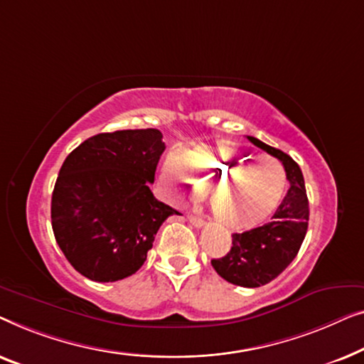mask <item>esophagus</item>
<instances>
[{
  "instance_id": "34e87169",
  "label": "esophagus",
  "mask_w": 364,
  "mask_h": 364,
  "mask_svg": "<svg viewBox=\"0 0 364 364\" xmlns=\"http://www.w3.org/2000/svg\"><path fill=\"white\" fill-rule=\"evenodd\" d=\"M186 219H188L189 223L193 224L194 228H203L204 224H206V223H204V219H203V218H199V216H194V214H188Z\"/></svg>"
}]
</instances>
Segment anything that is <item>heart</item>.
Returning a JSON list of instances; mask_svg holds the SVG:
<instances>
[{"label":"heart","mask_w":364,"mask_h":364,"mask_svg":"<svg viewBox=\"0 0 364 364\" xmlns=\"http://www.w3.org/2000/svg\"><path fill=\"white\" fill-rule=\"evenodd\" d=\"M163 180L181 199L209 188L213 214L224 228L245 231L262 224L282 201L287 171L275 158L234 145H201L163 166ZM235 183L234 188L228 184Z\"/></svg>","instance_id":"1"}]
</instances>
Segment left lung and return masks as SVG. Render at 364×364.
<instances>
[{"mask_svg":"<svg viewBox=\"0 0 364 364\" xmlns=\"http://www.w3.org/2000/svg\"><path fill=\"white\" fill-rule=\"evenodd\" d=\"M247 138L255 146L282 161L290 188L272 221L250 231L232 234L231 250L224 257L213 259L211 264L228 282L255 289L279 277L299 254L309 228V198L300 166L287 153L254 136Z\"/></svg>","mask_w":364,"mask_h":364,"instance_id":"obj_1","label":"left lung"}]
</instances>
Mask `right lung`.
<instances>
[{
    "label": "right lung",
    "mask_w": 364,
    "mask_h": 364,
    "mask_svg": "<svg viewBox=\"0 0 364 364\" xmlns=\"http://www.w3.org/2000/svg\"><path fill=\"white\" fill-rule=\"evenodd\" d=\"M156 129L99 133L69 153L50 201L54 237L70 265L94 282L130 277L158 229L178 211L153 196L165 151Z\"/></svg>",
    "instance_id": "1"
}]
</instances>
